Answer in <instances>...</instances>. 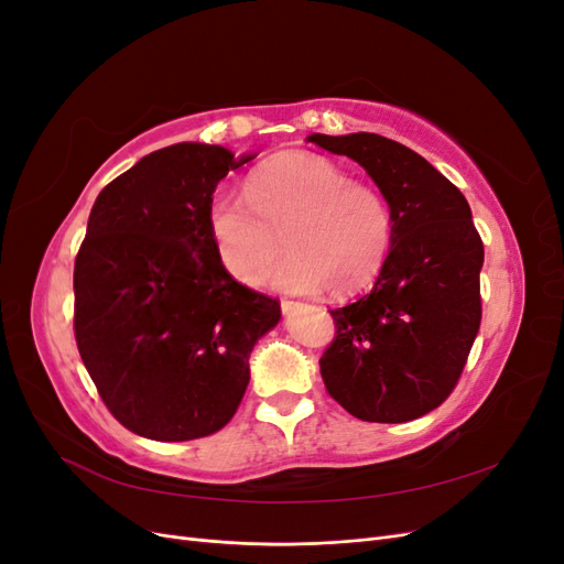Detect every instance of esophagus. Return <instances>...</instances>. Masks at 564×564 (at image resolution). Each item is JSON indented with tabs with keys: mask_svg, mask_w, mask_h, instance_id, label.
<instances>
[{
	"mask_svg": "<svg viewBox=\"0 0 564 564\" xmlns=\"http://www.w3.org/2000/svg\"><path fill=\"white\" fill-rule=\"evenodd\" d=\"M280 305H282V313L289 315V313H294L301 303H296V301H282Z\"/></svg>",
	"mask_w": 564,
	"mask_h": 564,
	"instance_id": "obj_1",
	"label": "esophagus"
}]
</instances>
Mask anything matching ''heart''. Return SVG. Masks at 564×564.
Here are the masks:
<instances>
[{"label": "heart", "mask_w": 564, "mask_h": 564, "mask_svg": "<svg viewBox=\"0 0 564 564\" xmlns=\"http://www.w3.org/2000/svg\"><path fill=\"white\" fill-rule=\"evenodd\" d=\"M216 259L232 280L261 284L284 249L292 253L268 284L286 294L327 289L348 296L381 270L392 237L388 202L313 152H280L256 166L245 197L218 191L207 212Z\"/></svg>", "instance_id": "b5f03b06"}]
</instances>
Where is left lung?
I'll use <instances>...</instances> for the list:
<instances>
[{
  "mask_svg": "<svg viewBox=\"0 0 564 564\" xmlns=\"http://www.w3.org/2000/svg\"><path fill=\"white\" fill-rule=\"evenodd\" d=\"M308 141L360 164L388 202L392 237L373 289L329 311L319 360L329 395L352 416L404 423L454 390L480 329L485 247L458 187L419 152L379 133Z\"/></svg>",
  "mask_w": 564,
  "mask_h": 564,
  "instance_id": "1",
  "label": "left lung"
}]
</instances>
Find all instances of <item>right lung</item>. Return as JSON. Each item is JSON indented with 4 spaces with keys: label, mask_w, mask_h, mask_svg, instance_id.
Masks as SVG:
<instances>
[{
    "label": "right lung",
    "mask_w": 564,
    "mask_h": 564,
    "mask_svg": "<svg viewBox=\"0 0 564 564\" xmlns=\"http://www.w3.org/2000/svg\"><path fill=\"white\" fill-rule=\"evenodd\" d=\"M253 158L176 143L94 202L75 261V338L100 398L135 435L183 442L224 429L253 346L282 317L280 301L220 268L207 226L220 178Z\"/></svg>",
    "instance_id": "right-lung-1"
}]
</instances>
